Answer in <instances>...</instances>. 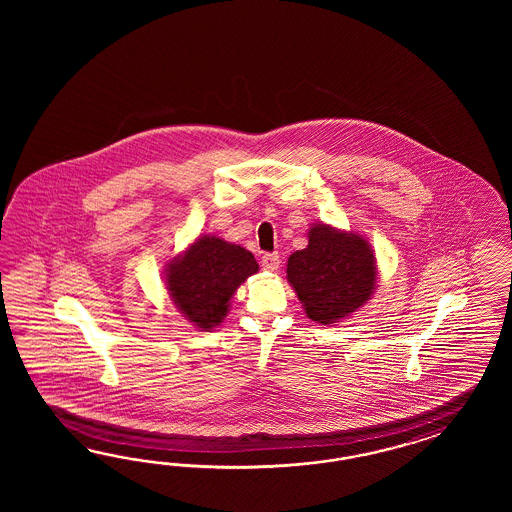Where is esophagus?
Returning a JSON list of instances; mask_svg holds the SVG:
<instances>
[{
	"label": "esophagus",
	"mask_w": 512,
	"mask_h": 512,
	"mask_svg": "<svg viewBox=\"0 0 512 512\" xmlns=\"http://www.w3.org/2000/svg\"><path fill=\"white\" fill-rule=\"evenodd\" d=\"M261 266L266 272H278L279 268V255L278 253H264L261 259Z\"/></svg>",
	"instance_id": "esophagus-1"
}]
</instances>
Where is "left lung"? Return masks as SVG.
I'll use <instances>...</instances> for the list:
<instances>
[{"mask_svg":"<svg viewBox=\"0 0 512 512\" xmlns=\"http://www.w3.org/2000/svg\"><path fill=\"white\" fill-rule=\"evenodd\" d=\"M287 279L311 321L334 325L370 300L377 264L362 236L315 225L308 248L289 257Z\"/></svg>","mask_w":512,"mask_h":512,"instance_id":"left-lung-1","label":"left lung"}]
</instances>
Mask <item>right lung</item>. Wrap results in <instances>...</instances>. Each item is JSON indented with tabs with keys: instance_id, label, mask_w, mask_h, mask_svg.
Returning <instances> with one entry per match:
<instances>
[{
	"instance_id": "right-lung-1",
	"label": "right lung",
	"mask_w": 512,
	"mask_h": 512,
	"mask_svg": "<svg viewBox=\"0 0 512 512\" xmlns=\"http://www.w3.org/2000/svg\"><path fill=\"white\" fill-rule=\"evenodd\" d=\"M259 270L253 253L217 236L195 240L167 264V289L189 323L210 330L223 321L234 291Z\"/></svg>"
}]
</instances>
